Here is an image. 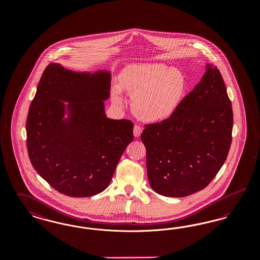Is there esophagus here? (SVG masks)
I'll use <instances>...</instances> for the list:
<instances>
[{
  "mask_svg": "<svg viewBox=\"0 0 260 260\" xmlns=\"http://www.w3.org/2000/svg\"><path fill=\"white\" fill-rule=\"evenodd\" d=\"M141 133H142V127L139 124H136L134 127V136L138 137L141 135Z\"/></svg>",
  "mask_w": 260,
  "mask_h": 260,
  "instance_id": "1",
  "label": "esophagus"
}]
</instances>
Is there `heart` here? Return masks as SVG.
<instances>
[{"label": "heart", "instance_id": "b5f03b06", "mask_svg": "<svg viewBox=\"0 0 260 260\" xmlns=\"http://www.w3.org/2000/svg\"><path fill=\"white\" fill-rule=\"evenodd\" d=\"M120 86L133 98V110L146 122L171 118L184 96L186 80L177 68L161 63L136 66L120 77ZM121 87H112V99L123 105Z\"/></svg>", "mask_w": 260, "mask_h": 260}]
</instances>
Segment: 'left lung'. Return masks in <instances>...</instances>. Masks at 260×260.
I'll use <instances>...</instances> for the list:
<instances>
[{
    "label": "left lung",
    "instance_id": "1",
    "mask_svg": "<svg viewBox=\"0 0 260 260\" xmlns=\"http://www.w3.org/2000/svg\"><path fill=\"white\" fill-rule=\"evenodd\" d=\"M233 111L219 70L208 64L201 82L173 116L145 124L149 184L166 197H186L209 185L226 161Z\"/></svg>",
    "mask_w": 260,
    "mask_h": 260
}]
</instances>
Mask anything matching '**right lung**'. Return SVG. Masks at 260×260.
Returning <instances> with one entry per match:
<instances>
[{
    "instance_id": "obj_1",
    "label": "right lung",
    "mask_w": 260,
    "mask_h": 260,
    "mask_svg": "<svg viewBox=\"0 0 260 260\" xmlns=\"http://www.w3.org/2000/svg\"><path fill=\"white\" fill-rule=\"evenodd\" d=\"M110 83L108 71L73 72L50 63L31 102L26 121L29 159L52 188L69 197L104 191L134 140L132 121L105 115Z\"/></svg>"
}]
</instances>
